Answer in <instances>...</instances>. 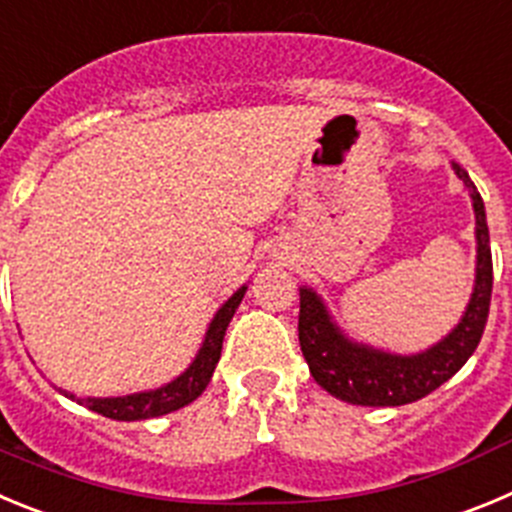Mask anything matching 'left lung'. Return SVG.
Masks as SVG:
<instances>
[{"mask_svg":"<svg viewBox=\"0 0 512 512\" xmlns=\"http://www.w3.org/2000/svg\"><path fill=\"white\" fill-rule=\"evenodd\" d=\"M454 173L469 191L474 209V239L477 265L474 288L462 319L444 339L416 354H395L370 344L354 342L344 334L326 308L324 298L308 285H301L298 342L313 380L334 398L352 405H405L426 398L451 375H457L482 339L492 296L490 229L482 196L462 165L451 163Z\"/></svg>","mask_w":512,"mask_h":512,"instance_id":"1","label":"left lung"}]
</instances>
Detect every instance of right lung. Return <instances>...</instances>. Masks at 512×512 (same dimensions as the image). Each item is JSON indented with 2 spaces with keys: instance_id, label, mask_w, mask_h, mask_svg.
Instances as JSON below:
<instances>
[{
  "instance_id": "obj_1",
  "label": "right lung",
  "mask_w": 512,
  "mask_h": 512,
  "mask_svg": "<svg viewBox=\"0 0 512 512\" xmlns=\"http://www.w3.org/2000/svg\"><path fill=\"white\" fill-rule=\"evenodd\" d=\"M247 293V285L234 293L229 301L222 303V308L214 313L209 329H206L204 342H201L199 354L193 357L191 365L176 377V380L165 382L155 390H142V393L132 395H117V398H78V395L61 390L66 398L76 400L78 405H86L89 411L101 413V416L114 418V421H145V418H158L165 413H173L183 405L193 403L206 390L211 382V375L216 370V362L222 357V342L227 334V326L232 321L234 311L242 303Z\"/></svg>"
}]
</instances>
